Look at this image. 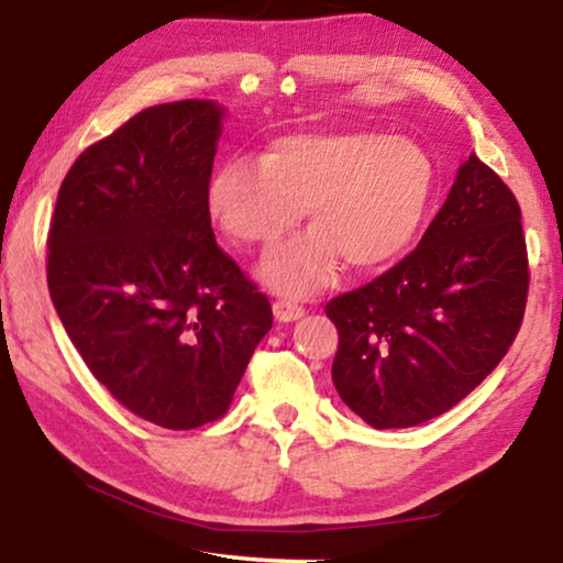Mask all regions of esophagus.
<instances>
[{
	"label": "esophagus",
	"instance_id": "esophagus-1",
	"mask_svg": "<svg viewBox=\"0 0 563 563\" xmlns=\"http://www.w3.org/2000/svg\"><path fill=\"white\" fill-rule=\"evenodd\" d=\"M274 317L279 321H297L303 317V307L291 299H276L274 301Z\"/></svg>",
	"mask_w": 563,
	"mask_h": 563
}]
</instances>
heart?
<instances>
[{
  "label": "heart",
  "mask_w": 563,
  "mask_h": 563,
  "mask_svg": "<svg viewBox=\"0 0 563 563\" xmlns=\"http://www.w3.org/2000/svg\"><path fill=\"white\" fill-rule=\"evenodd\" d=\"M437 169L417 142L376 132L299 134L264 162L232 156L209 181V211L239 244L269 249L309 205L317 229L291 239L262 276L284 294L334 279L339 256L354 269L391 262L409 246L434 195Z\"/></svg>",
  "instance_id": "1"
}]
</instances>
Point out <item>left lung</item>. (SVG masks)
I'll return each instance as SVG.
<instances>
[{
	"instance_id": "8db88e82",
	"label": "left lung",
	"mask_w": 563,
	"mask_h": 563,
	"mask_svg": "<svg viewBox=\"0 0 563 563\" xmlns=\"http://www.w3.org/2000/svg\"><path fill=\"white\" fill-rule=\"evenodd\" d=\"M529 294L521 209L476 154L419 246L327 303L331 379L374 429L417 427L472 394L519 334Z\"/></svg>"
}]
</instances>
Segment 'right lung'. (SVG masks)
Listing matches in <instances>:
<instances>
[{"instance_id":"obj_1","label":"right lung","mask_w":563,"mask_h":563,"mask_svg":"<svg viewBox=\"0 0 563 563\" xmlns=\"http://www.w3.org/2000/svg\"><path fill=\"white\" fill-rule=\"evenodd\" d=\"M221 119L209 99L134 114L77 156L47 234L49 297L89 372L174 431L224 417L274 321L211 232Z\"/></svg>"}]
</instances>
